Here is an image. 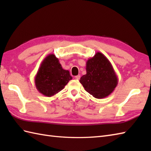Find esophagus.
<instances>
[{"label": "esophagus", "instance_id": "1", "mask_svg": "<svg viewBox=\"0 0 151 151\" xmlns=\"http://www.w3.org/2000/svg\"><path fill=\"white\" fill-rule=\"evenodd\" d=\"M80 78H81V75H77V76H75V79L77 80V81H78V80H80Z\"/></svg>", "mask_w": 151, "mask_h": 151}]
</instances>
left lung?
<instances>
[{
    "instance_id": "8db88e82",
    "label": "left lung",
    "mask_w": 151,
    "mask_h": 151,
    "mask_svg": "<svg viewBox=\"0 0 151 151\" xmlns=\"http://www.w3.org/2000/svg\"><path fill=\"white\" fill-rule=\"evenodd\" d=\"M86 74L80 80L85 90L93 97H108L116 88L118 78L110 61L103 54L97 52L86 62Z\"/></svg>"
}]
</instances>
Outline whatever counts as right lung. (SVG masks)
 <instances>
[{
    "label": "right lung",
    "instance_id": "right-lung-1",
    "mask_svg": "<svg viewBox=\"0 0 151 151\" xmlns=\"http://www.w3.org/2000/svg\"><path fill=\"white\" fill-rule=\"evenodd\" d=\"M72 78L69 70L62 68L55 55L50 54L41 62L34 82L38 91L50 97L62 91Z\"/></svg>",
    "mask_w": 151,
    "mask_h": 151
}]
</instances>
